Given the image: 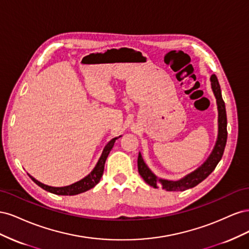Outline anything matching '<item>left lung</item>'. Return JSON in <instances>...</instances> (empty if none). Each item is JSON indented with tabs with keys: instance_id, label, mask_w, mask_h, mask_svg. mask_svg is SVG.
<instances>
[{
	"instance_id": "1",
	"label": "left lung",
	"mask_w": 249,
	"mask_h": 249,
	"mask_svg": "<svg viewBox=\"0 0 249 249\" xmlns=\"http://www.w3.org/2000/svg\"><path fill=\"white\" fill-rule=\"evenodd\" d=\"M211 85H212V89L215 94L218 106V138L212 154L210 155L208 160L203 163L198 169L193 171L190 175H188L182 179L178 180H167L159 178L157 176H155L146 166V164L142 159L141 154L139 153L138 172L142 177V178L144 179V182L149 186H152L154 188L162 187L163 189L166 191H185L198 185L203 179L207 178L216 168L217 164L221 160L228 139L227 111H225V105L222 100L220 85L219 83H218L217 77L215 74L211 76Z\"/></svg>"
}]
</instances>
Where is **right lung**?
<instances>
[{
	"mask_svg": "<svg viewBox=\"0 0 249 249\" xmlns=\"http://www.w3.org/2000/svg\"><path fill=\"white\" fill-rule=\"evenodd\" d=\"M116 139L117 138H113L108 143V144L105 146V148L103 150V154L100 158V160H99V162L96 163L93 170L90 172L87 177H85L84 178H82L81 180H79V182H77V183L71 184V185L66 186V187H51V186L44 185V184L38 182V180L35 179L30 175H29V177L32 178V180L35 184H37L39 187H41L42 189H44L46 191H49L51 193L57 194V195H76V194H80V193L85 192L89 189H91V188H93L97 183L100 182V179L103 177V173H104L105 162H106L107 157H108L109 153L111 152L113 145H114Z\"/></svg>",
	"mask_w": 249,
	"mask_h": 249,
	"instance_id": "obj_1",
	"label": "right lung"
}]
</instances>
